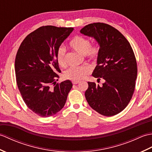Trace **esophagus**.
Returning a JSON list of instances; mask_svg holds the SVG:
<instances>
[{"label":"esophagus","instance_id":"34e87169","mask_svg":"<svg viewBox=\"0 0 152 152\" xmlns=\"http://www.w3.org/2000/svg\"><path fill=\"white\" fill-rule=\"evenodd\" d=\"M79 82H80L79 81H72V83H73V84H74V85L78 84Z\"/></svg>","mask_w":152,"mask_h":152}]
</instances>
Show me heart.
<instances>
[{
	"instance_id": "1",
	"label": "heart",
	"mask_w": 152,
	"mask_h": 152,
	"mask_svg": "<svg viewBox=\"0 0 152 152\" xmlns=\"http://www.w3.org/2000/svg\"><path fill=\"white\" fill-rule=\"evenodd\" d=\"M70 47L74 51L85 56L89 60L96 61L99 54V47L97 45H91V42L88 38L82 36H76L70 42ZM66 50L63 46L58 48L56 57L59 65L65 66ZM91 71V68L85 65L82 66H72L69 68L64 74L65 78L72 81H80L84 79L86 76Z\"/></svg>"
}]
</instances>
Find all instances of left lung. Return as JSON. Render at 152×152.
<instances>
[{
    "label": "left lung",
    "mask_w": 152,
    "mask_h": 152,
    "mask_svg": "<svg viewBox=\"0 0 152 152\" xmlns=\"http://www.w3.org/2000/svg\"><path fill=\"white\" fill-rule=\"evenodd\" d=\"M80 33L98 42L97 64L92 76L105 80L102 86L88 82L87 101L100 114H118L128 105L134 91L137 64L133 50L124 35L108 24L93 23L82 28Z\"/></svg>",
    "instance_id": "1"
}]
</instances>
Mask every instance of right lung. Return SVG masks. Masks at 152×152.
Masks as SVG:
<instances>
[{
    "label": "right lung",
    "instance_id": "add662e5",
    "mask_svg": "<svg viewBox=\"0 0 152 152\" xmlns=\"http://www.w3.org/2000/svg\"><path fill=\"white\" fill-rule=\"evenodd\" d=\"M72 27L43 26L28 34L15 60L16 82L27 107L47 118L62 109L72 87L70 80L56 83L60 72L58 48L73 31Z\"/></svg>",
    "mask_w": 152,
    "mask_h": 152
}]
</instances>
